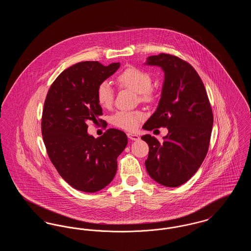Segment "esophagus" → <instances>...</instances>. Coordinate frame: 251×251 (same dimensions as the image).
<instances>
[{"label":"esophagus","instance_id":"34e87169","mask_svg":"<svg viewBox=\"0 0 251 251\" xmlns=\"http://www.w3.org/2000/svg\"><path fill=\"white\" fill-rule=\"evenodd\" d=\"M127 136H128V138L131 139V140H139V138H140L137 134L131 133V132H128V133H127Z\"/></svg>","mask_w":251,"mask_h":251}]
</instances>
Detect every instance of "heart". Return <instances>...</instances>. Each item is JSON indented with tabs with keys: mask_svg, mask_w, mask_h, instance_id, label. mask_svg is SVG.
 <instances>
[{
	"mask_svg": "<svg viewBox=\"0 0 251 251\" xmlns=\"http://www.w3.org/2000/svg\"><path fill=\"white\" fill-rule=\"evenodd\" d=\"M118 83L124 87L130 88L138 93L139 99L142 100H149L151 95V77L143 70L130 67L118 76ZM98 103L102 108H110L114 101V89L106 81L99 84L96 92ZM143 119L141 112H128L120 111L112 116L111 122L121 129L127 131L135 130L139 122Z\"/></svg>",
	"mask_w": 251,
	"mask_h": 251,
	"instance_id": "1",
	"label": "heart"
}]
</instances>
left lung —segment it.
Here are the masks:
<instances>
[{
  "mask_svg": "<svg viewBox=\"0 0 251 251\" xmlns=\"http://www.w3.org/2000/svg\"><path fill=\"white\" fill-rule=\"evenodd\" d=\"M165 73L161 99L144 130L167 127L161 143L154 136L141 138L150 147L146 169L159 184L177 187L198 171L207 154L213 128V112L205 87L190 64L160 53L147 58Z\"/></svg>",
  "mask_w": 251,
  "mask_h": 251,
  "instance_id": "8db88e82",
  "label": "left lung"
}]
</instances>
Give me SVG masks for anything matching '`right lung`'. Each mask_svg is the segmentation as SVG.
I'll return each instance as SVG.
<instances>
[{
    "mask_svg": "<svg viewBox=\"0 0 251 251\" xmlns=\"http://www.w3.org/2000/svg\"><path fill=\"white\" fill-rule=\"evenodd\" d=\"M120 67V63H77L55 79L45 100L41 131L49 157L60 176L79 191L95 193L106 187L128 143L124 131L109 129L95 138L86 125L102 116L96 98L99 84Z\"/></svg>",
    "mask_w": 251,
    "mask_h": 251,
    "instance_id": "right-lung-1",
    "label": "right lung"
}]
</instances>
